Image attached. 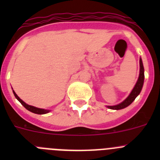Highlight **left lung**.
Wrapping results in <instances>:
<instances>
[{"label":"left lung","instance_id":"obj_1","mask_svg":"<svg viewBox=\"0 0 160 160\" xmlns=\"http://www.w3.org/2000/svg\"><path fill=\"white\" fill-rule=\"evenodd\" d=\"M139 66H140V70H139V76H138V79L137 81L136 84H135V87L132 90L131 93L130 94V95L128 96L125 100H124L122 102H121L120 104L116 106H109L108 108L112 109V110H121V109H123L125 107H128L129 105H131L132 102L135 99V98L139 94V93L141 92V90H142V85H143L144 82V68L143 65H142V59H139Z\"/></svg>","mask_w":160,"mask_h":160}]
</instances>
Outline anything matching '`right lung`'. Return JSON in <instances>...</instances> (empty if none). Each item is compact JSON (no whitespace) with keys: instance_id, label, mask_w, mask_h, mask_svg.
Masks as SVG:
<instances>
[{"instance_id":"right-lung-1","label":"right lung","mask_w":160,"mask_h":160,"mask_svg":"<svg viewBox=\"0 0 160 160\" xmlns=\"http://www.w3.org/2000/svg\"><path fill=\"white\" fill-rule=\"evenodd\" d=\"M13 94H14V95H15V97H16L17 99H18L20 102L22 103V105H23L25 108L27 109L28 111H31V112H32V113H35V114H46V113L49 112V111H48V110H44V109L37 108V107H32V106L28 105V104H26L25 102L22 101V100L21 99V98H20L18 95H17V94L14 92V91H13Z\"/></svg>"}]
</instances>
